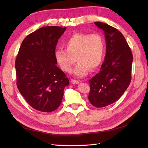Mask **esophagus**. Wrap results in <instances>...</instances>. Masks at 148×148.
<instances>
[{
    "label": "esophagus",
    "instance_id": "esophagus-1",
    "mask_svg": "<svg viewBox=\"0 0 148 148\" xmlns=\"http://www.w3.org/2000/svg\"><path fill=\"white\" fill-rule=\"evenodd\" d=\"M71 83L73 84H78L79 82L77 80H76V79H71Z\"/></svg>",
    "mask_w": 148,
    "mask_h": 148
}]
</instances>
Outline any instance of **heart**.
<instances>
[{
	"mask_svg": "<svg viewBox=\"0 0 148 148\" xmlns=\"http://www.w3.org/2000/svg\"><path fill=\"white\" fill-rule=\"evenodd\" d=\"M64 46L65 49L55 50V60L63 71L69 73L77 60L78 64L73 71L77 77L86 76L90 69L97 70L103 62L105 43L99 34H75L66 40Z\"/></svg>",
	"mask_w": 148,
	"mask_h": 148,
	"instance_id": "heart-1",
	"label": "heart"
}]
</instances>
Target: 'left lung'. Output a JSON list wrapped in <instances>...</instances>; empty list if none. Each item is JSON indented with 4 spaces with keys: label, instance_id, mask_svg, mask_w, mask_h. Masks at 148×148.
Returning a JSON list of instances; mask_svg holds the SVG:
<instances>
[{
    "label": "left lung",
    "instance_id": "8db88e82",
    "mask_svg": "<svg viewBox=\"0 0 148 148\" xmlns=\"http://www.w3.org/2000/svg\"><path fill=\"white\" fill-rule=\"evenodd\" d=\"M104 34L106 53L100 72L89 81L90 102L103 108L120 98L131 81L133 56L123 34L118 29L102 22H95Z\"/></svg>",
    "mask_w": 148,
    "mask_h": 148
}]
</instances>
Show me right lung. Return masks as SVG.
I'll list each match as a JSON object with an SVG mask.
<instances>
[{
  "label": "right lung",
  "mask_w": 148,
  "mask_h": 148,
  "mask_svg": "<svg viewBox=\"0 0 148 148\" xmlns=\"http://www.w3.org/2000/svg\"><path fill=\"white\" fill-rule=\"evenodd\" d=\"M66 27H44L28 35L16 58V84L29 104L49 112L60 105L69 80L57 66L55 51Z\"/></svg>",
  "instance_id": "obj_1"
}]
</instances>
